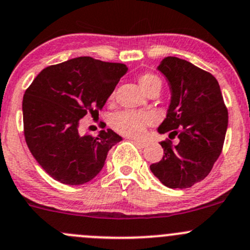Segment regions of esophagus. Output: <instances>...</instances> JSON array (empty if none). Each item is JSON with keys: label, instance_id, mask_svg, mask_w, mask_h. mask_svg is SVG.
<instances>
[{"label": "esophagus", "instance_id": "1", "mask_svg": "<svg viewBox=\"0 0 250 250\" xmlns=\"http://www.w3.org/2000/svg\"><path fill=\"white\" fill-rule=\"evenodd\" d=\"M133 143L135 144V145H138L139 147H146L147 146V143L146 141H143V140H137V139H132Z\"/></svg>", "mask_w": 250, "mask_h": 250}]
</instances>
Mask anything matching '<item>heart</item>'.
Listing matches in <instances>:
<instances>
[{"label": "heart", "instance_id": "obj_1", "mask_svg": "<svg viewBox=\"0 0 250 250\" xmlns=\"http://www.w3.org/2000/svg\"><path fill=\"white\" fill-rule=\"evenodd\" d=\"M140 87L148 93L153 88H161L162 82L156 75L145 74L139 78ZM155 123V116L147 112L123 110L115 113L111 118V127L120 134L130 138H141L148 125Z\"/></svg>", "mask_w": 250, "mask_h": 250}]
</instances>
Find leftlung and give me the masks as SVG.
<instances>
[{
  "mask_svg": "<svg viewBox=\"0 0 250 250\" xmlns=\"http://www.w3.org/2000/svg\"><path fill=\"white\" fill-rule=\"evenodd\" d=\"M168 81L172 98L158 133L178 135L179 143H161L165 156L151 172L170 188H188L203 180L220 156L229 123L220 85L190 62L167 57L157 67Z\"/></svg>",
  "mask_w": 250,
  "mask_h": 250,
  "instance_id": "1",
  "label": "left lung"
}]
</instances>
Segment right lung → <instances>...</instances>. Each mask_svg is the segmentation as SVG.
I'll return each mask as SVG.
<instances>
[{
    "instance_id": "obj_1",
    "label": "right lung",
    "mask_w": 250,
    "mask_h": 250,
    "mask_svg": "<svg viewBox=\"0 0 250 250\" xmlns=\"http://www.w3.org/2000/svg\"><path fill=\"white\" fill-rule=\"evenodd\" d=\"M127 66L80 57L42 70L22 98L24 135L30 152L54 180L82 185L99 174L122 138L113 130L81 135L87 113L99 115Z\"/></svg>"
}]
</instances>
